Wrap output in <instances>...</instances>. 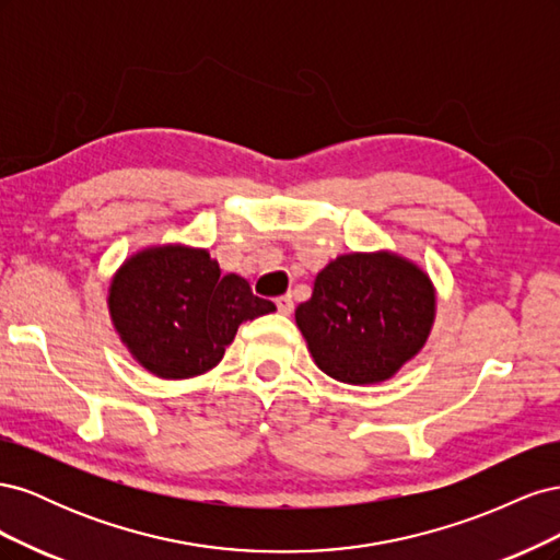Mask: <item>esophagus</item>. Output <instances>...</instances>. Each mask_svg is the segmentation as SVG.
I'll use <instances>...</instances> for the list:
<instances>
[{
    "instance_id": "1",
    "label": "esophagus",
    "mask_w": 560,
    "mask_h": 560,
    "mask_svg": "<svg viewBox=\"0 0 560 560\" xmlns=\"http://www.w3.org/2000/svg\"><path fill=\"white\" fill-rule=\"evenodd\" d=\"M276 306H278V311H280L282 315H290V313L294 311V299H292V294L278 296V299H276Z\"/></svg>"
}]
</instances>
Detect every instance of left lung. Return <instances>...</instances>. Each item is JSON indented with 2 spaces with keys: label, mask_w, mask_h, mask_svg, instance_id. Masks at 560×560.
Segmentation results:
<instances>
[{
  "label": "left lung",
  "mask_w": 560,
  "mask_h": 560,
  "mask_svg": "<svg viewBox=\"0 0 560 560\" xmlns=\"http://www.w3.org/2000/svg\"><path fill=\"white\" fill-rule=\"evenodd\" d=\"M434 303V287L416 264L352 252L319 270L296 325L327 376L371 385L393 378L425 346Z\"/></svg>",
  "instance_id": "left-lung-1"
}]
</instances>
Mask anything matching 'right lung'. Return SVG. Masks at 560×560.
<instances>
[{"instance_id":"obj_1","label":"right lung","mask_w":560,"mask_h":560,"mask_svg":"<svg viewBox=\"0 0 560 560\" xmlns=\"http://www.w3.org/2000/svg\"><path fill=\"white\" fill-rule=\"evenodd\" d=\"M109 313L121 341L159 378H191L217 366L245 319L276 311L241 276H222L208 249L163 245L118 268Z\"/></svg>"}]
</instances>
